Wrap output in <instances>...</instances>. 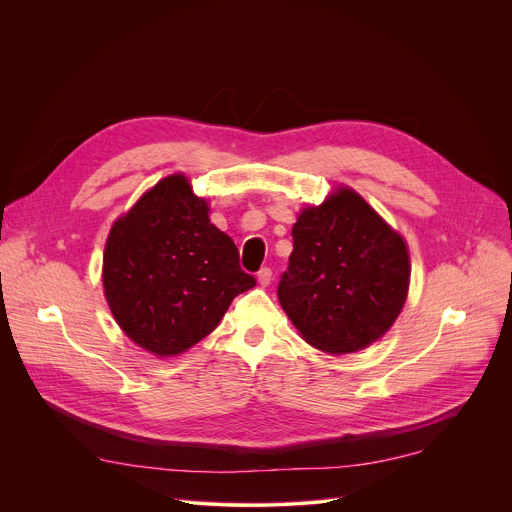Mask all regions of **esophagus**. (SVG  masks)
I'll return each mask as SVG.
<instances>
[{"mask_svg":"<svg viewBox=\"0 0 512 512\" xmlns=\"http://www.w3.org/2000/svg\"><path fill=\"white\" fill-rule=\"evenodd\" d=\"M257 280H259L261 286H270V282H272V270H270V267H261V270L257 272Z\"/></svg>","mask_w":512,"mask_h":512,"instance_id":"34e87169","label":"esophagus"}]
</instances>
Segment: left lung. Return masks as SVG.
Wrapping results in <instances>:
<instances>
[{"label": "left lung", "mask_w": 512, "mask_h": 512, "mask_svg": "<svg viewBox=\"0 0 512 512\" xmlns=\"http://www.w3.org/2000/svg\"><path fill=\"white\" fill-rule=\"evenodd\" d=\"M409 251L351 188L307 207L292 226L278 299L303 338L330 355L384 336L409 292Z\"/></svg>", "instance_id": "8db88e82"}]
</instances>
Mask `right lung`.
<instances>
[{
	"mask_svg": "<svg viewBox=\"0 0 512 512\" xmlns=\"http://www.w3.org/2000/svg\"><path fill=\"white\" fill-rule=\"evenodd\" d=\"M207 213L188 180L174 174L159 180L107 236V305L124 334L157 357L203 340L234 297L257 282L242 272L232 238Z\"/></svg>",
	"mask_w": 512,
	"mask_h": 512,
	"instance_id": "add662e5",
	"label": "right lung"
}]
</instances>
